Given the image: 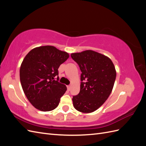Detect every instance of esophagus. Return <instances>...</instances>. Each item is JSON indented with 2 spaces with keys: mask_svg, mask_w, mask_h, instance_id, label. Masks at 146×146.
Segmentation results:
<instances>
[{
  "mask_svg": "<svg viewBox=\"0 0 146 146\" xmlns=\"http://www.w3.org/2000/svg\"><path fill=\"white\" fill-rule=\"evenodd\" d=\"M67 88H68V90H70V85L67 86Z\"/></svg>",
  "mask_w": 146,
  "mask_h": 146,
  "instance_id": "esophagus-1",
  "label": "esophagus"
}]
</instances>
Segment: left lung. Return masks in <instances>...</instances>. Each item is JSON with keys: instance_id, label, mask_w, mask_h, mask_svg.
I'll return each instance as SVG.
<instances>
[{"instance_id": "8db88e82", "label": "left lung", "mask_w": 146, "mask_h": 146, "mask_svg": "<svg viewBox=\"0 0 146 146\" xmlns=\"http://www.w3.org/2000/svg\"><path fill=\"white\" fill-rule=\"evenodd\" d=\"M82 72L80 91L72 98L74 108L92 113L104 104L111 94L116 80L114 66L108 57L88 50L70 55Z\"/></svg>"}]
</instances>
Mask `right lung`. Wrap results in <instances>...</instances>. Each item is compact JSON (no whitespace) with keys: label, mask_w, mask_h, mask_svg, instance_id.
Wrapping results in <instances>:
<instances>
[{"label":"right lung","mask_w":146,"mask_h":146,"mask_svg":"<svg viewBox=\"0 0 146 146\" xmlns=\"http://www.w3.org/2000/svg\"><path fill=\"white\" fill-rule=\"evenodd\" d=\"M69 56L67 52L51 46L34 48L25 56L20 68V81L35 108L49 111L58 107L67 90L65 85L58 82V69Z\"/></svg>","instance_id":"1"}]
</instances>
